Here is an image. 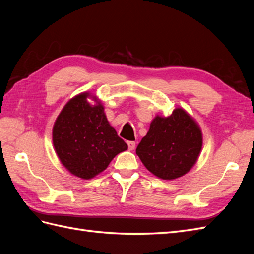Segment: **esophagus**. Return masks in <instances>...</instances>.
Masks as SVG:
<instances>
[{
	"label": "esophagus",
	"mask_w": 254,
	"mask_h": 254,
	"mask_svg": "<svg viewBox=\"0 0 254 254\" xmlns=\"http://www.w3.org/2000/svg\"><path fill=\"white\" fill-rule=\"evenodd\" d=\"M127 145H128V149H129V150H133L134 147H135V142H133V141H128V142H127Z\"/></svg>",
	"instance_id": "34e87169"
}]
</instances>
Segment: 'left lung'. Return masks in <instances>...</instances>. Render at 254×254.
Listing matches in <instances>:
<instances>
[{
	"label": "left lung",
	"instance_id": "1",
	"mask_svg": "<svg viewBox=\"0 0 254 254\" xmlns=\"http://www.w3.org/2000/svg\"><path fill=\"white\" fill-rule=\"evenodd\" d=\"M201 148L200 126L186 110L177 107L168 117L156 115L135 151L151 174L174 180L191 170Z\"/></svg>",
	"mask_w": 254,
	"mask_h": 254
}]
</instances>
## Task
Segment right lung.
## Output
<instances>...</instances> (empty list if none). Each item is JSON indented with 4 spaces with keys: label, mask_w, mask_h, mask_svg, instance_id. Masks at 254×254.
<instances>
[{
    "label": "right lung",
    "mask_w": 254,
    "mask_h": 254,
    "mask_svg": "<svg viewBox=\"0 0 254 254\" xmlns=\"http://www.w3.org/2000/svg\"><path fill=\"white\" fill-rule=\"evenodd\" d=\"M104 110L101 99L82 92L64 105L54 123L52 135L56 155L67 172L80 179L94 178L115 156L128 148Z\"/></svg>",
    "instance_id": "1"
}]
</instances>
